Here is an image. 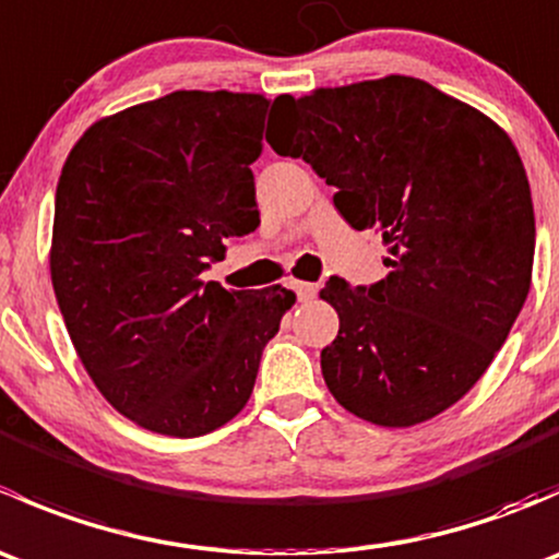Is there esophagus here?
Returning <instances> with one entry per match:
<instances>
[{"label": "esophagus", "mask_w": 559, "mask_h": 559, "mask_svg": "<svg viewBox=\"0 0 559 559\" xmlns=\"http://www.w3.org/2000/svg\"><path fill=\"white\" fill-rule=\"evenodd\" d=\"M292 289H295L297 300H313L316 292H319V286L308 284V281H295V284H292Z\"/></svg>", "instance_id": "34e87169"}]
</instances>
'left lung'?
Masks as SVG:
<instances>
[{"mask_svg": "<svg viewBox=\"0 0 559 559\" xmlns=\"http://www.w3.org/2000/svg\"><path fill=\"white\" fill-rule=\"evenodd\" d=\"M275 154L335 186L354 229H376L386 278L321 289L341 319L321 348L332 397L365 421L411 427L476 384L530 292L535 216L509 134L419 78L278 97Z\"/></svg>", "mask_w": 559, "mask_h": 559, "instance_id": "obj_1", "label": "left lung"}]
</instances>
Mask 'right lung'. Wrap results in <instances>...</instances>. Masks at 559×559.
Returning <instances> with one entry per match:
<instances>
[{
  "mask_svg": "<svg viewBox=\"0 0 559 559\" xmlns=\"http://www.w3.org/2000/svg\"><path fill=\"white\" fill-rule=\"evenodd\" d=\"M270 99L173 92L86 129L56 186L50 281L83 368L151 432L197 438L243 411L295 295L202 281L259 227L251 165Z\"/></svg>",
  "mask_w": 559,
  "mask_h": 559,
  "instance_id": "add662e5",
  "label": "right lung"
}]
</instances>
